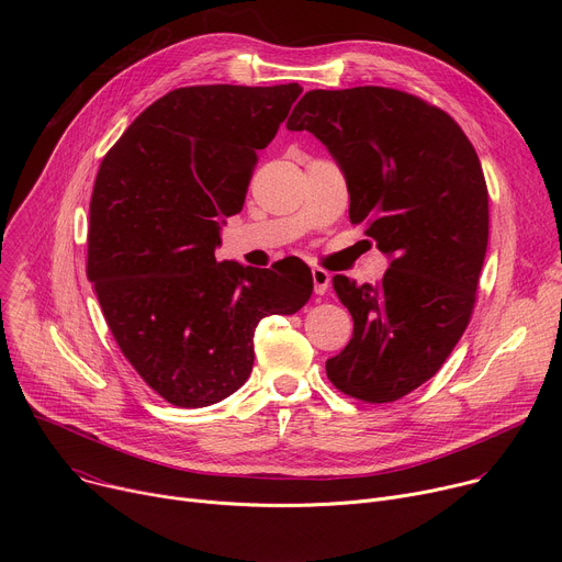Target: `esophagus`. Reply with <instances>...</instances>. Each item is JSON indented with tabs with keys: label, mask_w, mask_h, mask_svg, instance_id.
<instances>
[{
	"label": "esophagus",
	"mask_w": 562,
	"mask_h": 562,
	"mask_svg": "<svg viewBox=\"0 0 562 562\" xmlns=\"http://www.w3.org/2000/svg\"><path fill=\"white\" fill-rule=\"evenodd\" d=\"M311 278H313V291L317 295H325L329 284H331V276L325 271V269H313L311 271Z\"/></svg>",
	"instance_id": "esophagus-1"
}]
</instances>
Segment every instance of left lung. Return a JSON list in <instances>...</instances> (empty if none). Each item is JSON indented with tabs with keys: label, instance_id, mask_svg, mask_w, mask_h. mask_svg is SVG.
Masks as SVG:
<instances>
[{
	"label": "left lung",
	"instance_id": "8db88e82",
	"mask_svg": "<svg viewBox=\"0 0 562 562\" xmlns=\"http://www.w3.org/2000/svg\"><path fill=\"white\" fill-rule=\"evenodd\" d=\"M286 126L329 148L351 224L391 258L373 286L334 278L353 338L327 375L362 403H393L436 375L471 319L490 237L477 153L442 109L384 87L308 91Z\"/></svg>",
	"mask_w": 562,
	"mask_h": 562
}]
</instances>
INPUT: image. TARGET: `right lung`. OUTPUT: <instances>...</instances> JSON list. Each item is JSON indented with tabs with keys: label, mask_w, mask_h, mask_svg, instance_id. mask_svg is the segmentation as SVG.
<instances>
[{
	"label": "right lung",
	"mask_w": 562,
	"mask_h": 562,
	"mask_svg": "<svg viewBox=\"0 0 562 562\" xmlns=\"http://www.w3.org/2000/svg\"><path fill=\"white\" fill-rule=\"evenodd\" d=\"M302 89L206 85L167 93L104 155L87 276L131 367L167 403L198 409L243 386L267 315L300 311L311 269L217 262L220 220L243 211L258 150Z\"/></svg>",
	"instance_id": "obj_1"
}]
</instances>
